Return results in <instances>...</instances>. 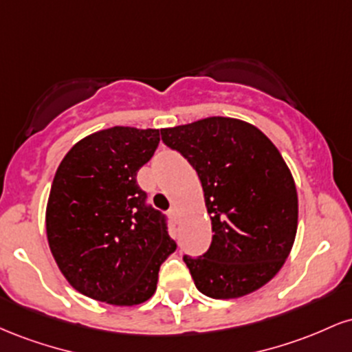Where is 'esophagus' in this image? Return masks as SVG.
<instances>
[{
  "label": "esophagus",
  "mask_w": 352,
  "mask_h": 352,
  "mask_svg": "<svg viewBox=\"0 0 352 352\" xmlns=\"http://www.w3.org/2000/svg\"><path fill=\"white\" fill-rule=\"evenodd\" d=\"M168 215H170V218L173 221H179V210H177V207H172L170 210H168Z\"/></svg>",
  "instance_id": "obj_1"
}]
</instances>
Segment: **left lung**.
<instances>
[{
	"label": "left lung",
	"instance_id": "left-lung-1",
	"mask_svg": "<svg viewBox=\"0 0 352 352\" xmlns=\"http://www.w3.org/2000/svg\"><path fill=\"white\" fill-rule=\"evenodd\" d=\"M199 173L212 220L204 256L185 254L197 289L215 300L256 292L276 276L298 230V193L280 151L253 124L207 117L162 129Z\"/></svg>",
	"mask_w": 352,
	"mask_h": 352
}]
</instances>
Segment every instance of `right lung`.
<instances>
[{
  "label": "right lung",
  "instance_id": "1",
  "mask_svg": "<svg viewBox=\"0 0 352 352\" xmlns=\"http://www.w3.org/2000/svg\"><path fill=\"white\" fill-rule=\"evenodd\" d=\"M162 129L116 125L84 137L60 160L46 207V235L67 283L96 301L151 300L175 252L164 215L145 205L137 172Z\"/></svg>",
  "mask_w": 352,
  "mask_h": 352
}]
</instances>
